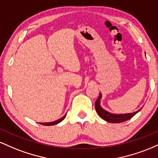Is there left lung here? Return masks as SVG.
Returning a JSON list of instances; mask_svg holds the SVG:
<instances>
[{
	"mask_svg": "<svg viewBox=\"0 0 158 158\" xmlns=\"http://www.w3.org/2000/svg\"><path fill=\"white\" fill-rule=\"evenodd\" d=\"M101 97H102V94H99V97L97 99V101L95 102V109L96 111L97 112L98 115L102 118L103 119L107 121L108 123H119L125 122V121L128 120L134 116L136 114H137L140 110V109L137 110V111L134 112V113L131 114H110L109 112L106 111V110L102 109L101 108L100 104H99V102H100Z\"/></svg>",
	"mask_w": 158,
	"mask_h": 158,
	"instance_id": "obj_1",
	"label": "left lung"
}]
</instances>
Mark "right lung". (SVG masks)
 Returning <instances> with one entry per match:
<instances>
[{
    "instance_id": "1",
    "label": "right lung",
    "mask_w": 158,
    "mask_h": 158,
    "mask_svg": "<svg viewBox=\"0 0 158 158\" xmlns=\"http://www.w3.org/2000/svg\"><path fill=\"white\" fill-rule=\"evenodd\" d=\"M65 117H66V114H65V115L62 117V118L58 119V120H56V121H54V122H52V123H41V124L44 125V126H52V125H56V124H58V123L61 122V121H62L63 119L65 118Z\"/></svg>"
}]
</instances>
